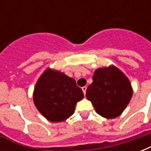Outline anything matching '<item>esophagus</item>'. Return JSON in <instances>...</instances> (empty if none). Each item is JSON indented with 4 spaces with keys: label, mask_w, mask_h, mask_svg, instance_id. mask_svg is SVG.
<instances>
[{
    "label": "esophagus",
    "mask_w": 151,
    "mask_h": 151,
    "mask_svg": "<svg viewBox=\"0 0 151 151\" xmlns=\"http://www.w3.org/2000/svg\"><path fill=\"white\" fill-rule=\"evenodd\" d=\"M86 88H87L86 86H83V87H82V91H83V93H84V95H86Z\"/></svg>",
    "instance_id": "esophagus-1"
}]
</instances>
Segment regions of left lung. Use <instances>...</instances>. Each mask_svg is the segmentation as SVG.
<instances>
[{
  "label": "left lung",
  "mask_w": 151,
  "mask_h": 151,
  "mask_svg": "<svg viewBox=\"0 0 151 151\" xmlns=\"http://www.w3.org/2000/svg\"><path fill=\"white\" fill-rule=\"evenodd\" d=\"M92 79L86 96L96 112L107 119L120 116L133 96V87L126 75L111 65L96 69Z\"/></svg>",
  "instance_id": "left-lung-1"
}]
</instances>
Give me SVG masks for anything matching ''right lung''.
<instances>
[{
    "mask_svg": "<svg viewBox=\"0 0 151 151\" xmlns=\"http://www.w3.org/2000/svg\"><path fill=\"white\" fill-rule=\"evenodd\" d=\"M84 98L82 89L72 78L47 68L40 75L33 92L38 111L51 122H62L74 113L77 103Z\"/></svg>",
    "mask_w": 151,
    "mask_h": 151,
    "instance_id": "add662e5",
    "label": "right lung"
}]
</instances>
